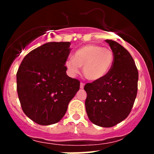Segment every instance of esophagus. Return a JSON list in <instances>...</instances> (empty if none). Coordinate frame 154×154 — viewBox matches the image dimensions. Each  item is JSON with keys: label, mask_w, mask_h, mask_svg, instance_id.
I'll use <instances>...</instances> for the list:
<instances>
[{"label": "esophagus", "mask_w": 154, "mask_h": 154, "mask_svg": "<svg viewBox=\"0 0 154 154\" xmlns=\"http://www.w3.org/2000/svg\"><path fill=\"white\" fill-rule=\"evenodd\" d=\"M84 86H85L84 83L80 82V88H81V89H83V88H84Z\"/></svg>", "instance_id": "esophagus-1"}]
</instances>
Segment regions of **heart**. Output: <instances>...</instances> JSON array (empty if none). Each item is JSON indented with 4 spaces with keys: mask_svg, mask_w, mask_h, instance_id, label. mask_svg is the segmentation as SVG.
<instances>
[{
    "mask_svg": "<svg viewBox=\"0 0 154 154\" xmlns=\"http://www.w3.org/2000/svg\"><path fill=\"white\" fill-rule=\"evenodd\" d=\"M114 63V54L109 48L96 44L84 45L75 53L73 59L65 62L70 76L77 75L82 67L85 77L90 81H98L108 75Z\"/></svg>",
    "mask_w": 154,
    "mask_h": 154,
    "instance_id": "heart-1",
    "label": "heart"
}]
</instances>
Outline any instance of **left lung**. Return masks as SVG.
<instances>
[{"label":"left lung","mask_w":154,"mask_h":154,"mask_svg":"<svg viewBox=\"0 0 154 154\" xmlns=\"http://www.w3.org/2000/svg\"><path fill=\"white\" fill-rule=\"evenodd\" d=\"M114 54V63L103 79L87 83L85 109L91 122L111 128L128 117L137 92L138 72L132 56L120 44L106 40Z\"/></svg>","instance_id":"obj_1"}]
</instances>
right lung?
<instances>
[{"label": "right lung", "instance_id": "obj_1", "mask_svg": "<svg viewBox=\"0 0 154 154\" xmlns=\"http://www.w3.org/2000/svg\"><path fill=\"white\" fill-rule=\"evenodd\" d=\"M69 42H50L29 52L17 74V93L24 114L35 123H57L79 89V81L66 75Z\"/></svg>", "mask_w": 154, "mask_h": 154}]
</instances>
